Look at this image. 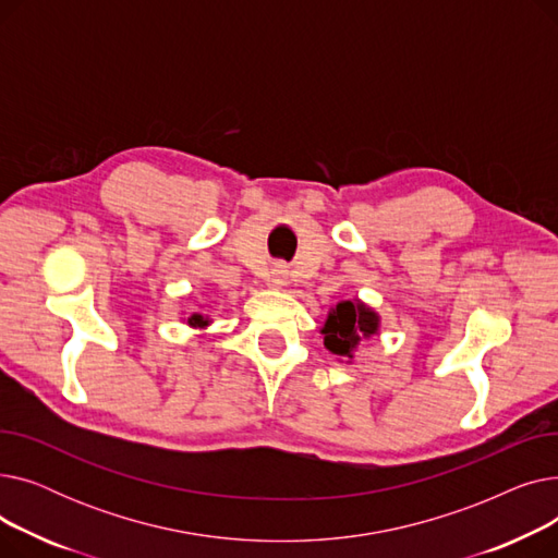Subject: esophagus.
<instances>
[{
    "label": "esophagus",
    "instance_id": "34e87169",
    "mask_svg": "<svg viewBox=\"0 0 558 558\" xmlns=\"http://www.w3.org/2000/svg\"><path fill=\"white\" fill-rule=\"evenodd\" d=\"M269 284L274 289H284L289 284V267L284 262L274 264V269L269 271Z\"/></svg>",
    "mask_w": 558,
    "mask_h": 558
}]
</instances>
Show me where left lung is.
<instances>
[{"label": "left lung", "mask_w": 558, "mask_h": 558, "mask_svg": "<svg viewBox=\"0 0 558 558\" xmlns=\"http://www.w3.org/2000/svg\"><path fill=\"white\" fill-rule=\"evenodd\" d=\"M379 324H383V318L364 301H341L330 307L320 335H324V345L337 357V362L353 364L357 345L364 339L379 335Z\"/></svg>", "instance_id": "8db88e82"}]
</instances>
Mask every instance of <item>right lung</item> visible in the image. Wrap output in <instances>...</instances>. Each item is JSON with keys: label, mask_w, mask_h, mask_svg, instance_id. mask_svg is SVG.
Returning <instances> with one entry per match:
<instances>
[{"label": "right lung", "mask_w": 558, "mask_h": 558, "mask_svg": "<svg viewBox=\"0 0 558 558\" xmlns=\"http://www.w3.org/2000/svg\"><path fill=\"white\" fill-rule=\"evenodd\" d=\"M185 324L194 330H205L213 324V318L208 314H203V312H190V316L185 318Z\"/></svg>", "instance_id": "1"}]
</instances>
